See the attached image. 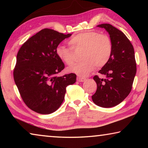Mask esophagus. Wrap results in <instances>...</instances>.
I'll list each match as a JSON object with an SVG mask.
<instances>
[{"mask_svg": "<svg viewBox=\"0 0 148 148\" xmlns=\"http://www.w3.org/2000/svg\"><path fill=\"white\" fill-rule=\"evenodd\" d=\"M86 80V77H77V81L79 82H84Z\"/></svg>", "mask_w": 148, "mask_h": 148, "instance_id": "1", "label": "esophagus"}]
</instances>
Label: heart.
<instances>
[{
    "instance_id": "obj_1",
    "label": "heart",
    "mask_w": 148,
    "mask_h": 148,
    "mask_svg": "<svg viewBox=\"0 0 148 148\" xmlns=\"http://www.w3.org/2000/svg\"><path fill=\"white\" fill-rule=\"evenodd\" d=\"M70 44L73 49H84L82 54L83 61L72 65L68 71L79 76H86L92 71L95 66L102 68L111 58L112 42L106 34H101L95 31H87L79 33L70 40ZM57 57L64 63L71 65L74 61L73 51L62 45L56 49Z\"/></svg>"
}]
</instances>
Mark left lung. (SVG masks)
Listing matches in <instances>:
<instances>
[{"instance_id": "1", "label": "left lung", "mask_w": 148, "mask_h": 148, "mask_svg": "<svg viewBox=\"0 0 148 148\" xmlns=\"http://www.w3.org/2000/svg\"><path fill=\"white\" fill-rule=\"evenodd\" d=\"M108 32L112 42V53L108 62L100 70L106 78L95 76L97 89L92 96L95 104L102 108L116 106L128 96L136 72L133 46L123 32L110 24L99 25Z\"/></svg>"}]
</instances>
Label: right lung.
I'll return each mask as SVG.
<instances>
[{
  "label": "right lung",
  "instance_id": "add662e5",
  "mask_svg": "<svg viewBox=\"0 0 148 148\" xmlns=\"http://www.w3.org/2000/svg\"><path fill=\"white\" fill-rule=\"evenodd\" d=\"M71 35L42 29L27 40L17 53L15 83L23 102L37 113L56 112L64 101L66 87L76 82V75L73 73L56 76L64 64L56 56V49Z\"/></svg>",
  "mask_w": 148,
  "mask_h": 148
}]
</instances>
